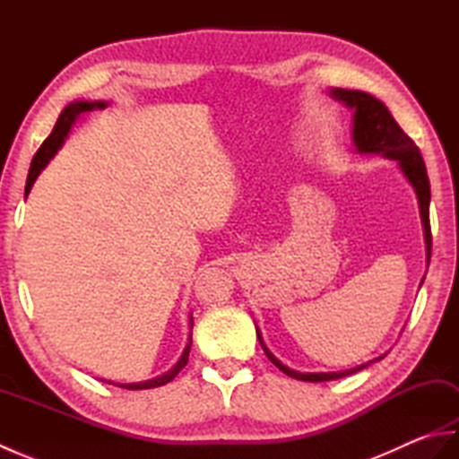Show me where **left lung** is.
<instances>
[{"mask_svg":"<svg viewBox=\"0 0 459 459\" xmlns=\"http://www.w3.org/2000/svg\"><path fill=\"white\" fill-rule=\"evenodd\" d=\"M337 100L345 102L349 108H353V140L359 152L363 153H383L386 158L396 160L401 169L404 171L406 179L412 183V187L418 195V203H420V217L424 224V238H426V255L428 262H430L432 252V230H430V181H428L426 165L422 160V153L418 150V145L408 138L403 132L401 126L396 124L393 114L388 112L386 106L377 100L375 96L360 91H345L335 89L331 91ZM256 335L262 349H264L266 357L274 363L281 373H286L291 378L306 380V383H325V380H335L341 377L353 375L357 370L365 368L367 365L355 367L351 370H341V373H298L291 370L286 365H281L280 360L270 353L268 347L262 341L260 331L256 329ZM383 359V357H378ZM373 363V360H370Z\"/></svg>","mask_w":459,"mask_h":459,"instance_id":"8db88e82","label":"left lung"}]
</instances>
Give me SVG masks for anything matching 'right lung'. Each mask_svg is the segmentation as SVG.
Instances as JSON below:
<instances>
[{
  "label": "right lung",
  "instance_id": "obj_1",
  "mask_svg": "<svg viewBox=\"0 0 459 459\" xmlns=\"http://www.w3.org/2000/svg\"><path fill=\"white\" fill-rule=\"evenodd\" d=\"M92 108H104V102H74L71 106H66V108L61 112V116H58V120L55 124V128L51 132V135L41 143V148L37 150V153L33 155V161H31V168H29V175H27V183H25V195L31 191V185L35 183L37 175L41 173V169L47 165V161L53 158V155L56 153V150L61 148L65 138L68 135V132H71V126L81 118V116L84 112H91ZM193 327V324H191ZM191 343H193V337L189 335V343L187 347H185L183 355L179 359V363L175 365L169 373H165L158 378H152V380H145V383H132V385H118L122 388H128V391H142V388H155V386H163L168 385L169 380H173L175 377H178L179 370L187 365L189 360V351H191Z\"/></svg>",
  "mask_w": 459,
  "mask_h": 459
}]
</instances>
